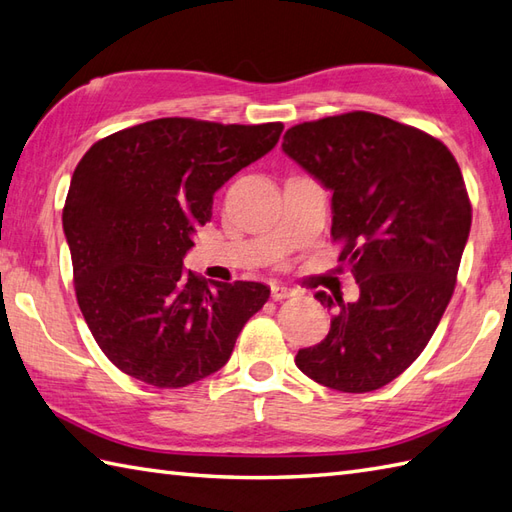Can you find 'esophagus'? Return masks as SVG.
<instances>
[{
	"mask_svg": "<svg viewBox=\"0 0 512 512\" xmlns=\"http://www.w3.org/2000/svg\"><path fill=\"white\" fill-rule=\"evenodd\" d=\"M295 295V290L288 288V286H281V284H273V288H270V297H273L275 301H281V299H288Z\"/></svg>",
	"mask_w": 512,
	"mask_h": 512,
	"instance_id": "obj_1",
	"label": "esophagus"
}]
</instances>
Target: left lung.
I'll return each instance as SVG.
<instances>
[{
    "label": "left lung",
    "instance_id": "8db88e82",
    "mask_svg": "<svg viewBox=\"0 0 512 512\" xmlns=\"http://www.w3.org/2000/svg\"><path fill=\"white\" fill-rule=\"evenodd\" d=\"M284 154L332 193V237L352 268L356 301L334 308L330 332L299 350L303 374L363 394L416 361L447 310L471 231L462 171L438 138L372 112L290 127Z\"/></svg>",
    "mask_w": 512,
    "mask_h": 512
}]
</instances>
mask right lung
I'll return each mask as SVG.
<instances>
[{
	"label": "right lung",
	"mask_w": 512,
	"mask_h": 512,
	"mask_svg": "<svg viewBox=\"0 0 512 512\" xmlns=\"http://www.w3.org/2000/svg\"><path fill=\"white\" fill-rule=\"evenodd\" d=\"M281 123L156 118L107 136L74 169L63 206L76 301L121 372L178 389L224 367L270 288L206 284L182 268L213 195L266 156Z\"/></svg>",
	"instance_id": "right-lung-1"
}]
</instances>
